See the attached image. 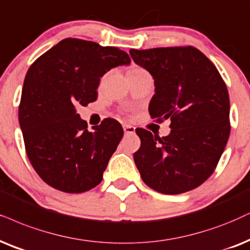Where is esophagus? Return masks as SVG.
Instances as JSON below:
<instances>
[{
	"mask_svg": "<svg viewBox=\"0 0 250 250\" xmlns=\"http://www.w3.org/2000/svg\"><path fill=\"white\" fill-rule=\"evenodd\" d=\"M123 130H125V135L135 134V127H132V125H123Z\"/></svg>",
	"mask_w": 250,
	"mask_h": 250,
	"instance_id": "obj_1",
	"label": "esophagus"
}]
</instances>
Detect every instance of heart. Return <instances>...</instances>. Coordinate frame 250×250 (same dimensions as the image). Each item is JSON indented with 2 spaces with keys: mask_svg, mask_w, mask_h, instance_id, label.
I'll list each match as a JSON object with an SVG mask.
<instances>
[{
  "mask_svg": "<svg viewBox=\"0 0 250 250\" xmlns=\"http://www.w3.org/2000/svg\"><path fill=\"white\" fill-rule=\"evenodd\" d=\"M144 69L141 68V67H137V65H134V67H131L129 69L128 72H138V71H143Z\"/></svg>",
  "mask_w": 250,
  "mask_h": 250,
  "instance_id": "1",
  "label": "heart"
}]
</instances>
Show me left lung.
<instances>
[{
    "label": "left lung",
    "instance_id": "left-lung-1",
    "mask_svg": "<svg viewBox=\"0 0 250 250\" xmlns=\"http://www.w3.org/2000/svg\"><path fill=\"white\" fill-rule=\"evenodd\" d=\"M135 63L152 75L156 94L151 118L170 119V134L160 138L136 129L141 147L134 153L145 185L162 194L192 190L210 178L229 141V97L214 64L192 46L130 49Z\"/></svg>",
    "mask_w": 250,
    "mask_h": 250
}]
</instances>
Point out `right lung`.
Masks as SVG:
<instances>
[{
    "mask_svg": "<svg viewBox=\"0 0 250 250\" xmlns=\"http://www.w3.org/2000/svg\"><path fill=\"white\" fill-rule=\"evenodd\" d=\"M129 63L118 47L67 38L27 70L18 118L28 160L50 187L81 194L102 182L123 129L108 118L90 131L76 107L97 100L100 77Z\"/></svg>",
    "mask_w": 250,
    "mask_h": 250,
    "instance_id": "right-lung-1",
    "label": "right lung"
}]
</instances>
